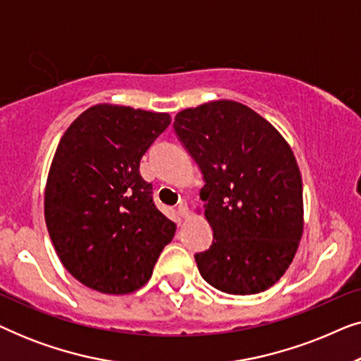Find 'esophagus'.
<instances>
[{"mask_svg":"<svg viewBox=\"0 0 361 361\" xmlns=\"http://www.w3.org/2000/svg\"><path fill=\"white\" fill-rule=\"evenodd\" d=\"M187 212H189V209H187V204H184V202H180V204L177 205V214H179L180 216H185Z\"/></svg>","mask_w":361,"mask_h":361,"instance_id":"34e87169","label":"esophagus"}]
</instances>
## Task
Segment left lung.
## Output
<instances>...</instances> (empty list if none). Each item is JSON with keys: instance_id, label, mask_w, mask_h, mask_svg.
Returning a JSON list of instances; mask_svg holds the SVG:
<instances>
[{"instance_id": "left-lung-1", "label": "left lung", "mask_w": 361, "mask_h": 361, "mask_svg": "<svg viewBox=\"0 0 361 361\" xmlns=\"http://www.w3.org/2000/svg\"><path fill=\"white\" fill-rule=\"evenodd\" d=\"M174 131L205 182L200 199L214 240L195 253L202 278L236 295L271 288L302 236V179L289 145L231 100L179 111Z\"/></svg>"}]
</instances>
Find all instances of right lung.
Returning <instances> with one entry per match:
<instances>
[{
    "mask_svg": "<svg viewBox=\"0 0 361 361\" xmlns=\"http://www.w3.org/2000/svg\"><path fill=\"white\" fill-rule=\"evenodd\" d=\"M167 113L95 105L59 142L44 215L59 259L73 278L105 294H128L149 281L174 221L152 200L141 157L169 126Z\"/></svg>",
    "mask_w": 361,
    "mask_h": 361,
    "instance_id": "obj_1",
    "label": "right lung"
}]
</instances>
